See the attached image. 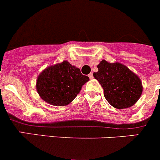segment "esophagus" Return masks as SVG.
<instances>
[{"mask_svg": "<svg viewBox=\"0 0 160 160\" xmlns=\"http://www.w3.org/2000/svg\"><path fill=\"white\" fill-rule=\"evenodd\" d=\"M88 77H89V78H90V79H93V74H92V73L91 72L90 74H89V75H88Z\"/></svg>", "mask_w": 160, "mask_h": 160, "instance_id": "34e87169", "label": "esophagus"}]
</instances>
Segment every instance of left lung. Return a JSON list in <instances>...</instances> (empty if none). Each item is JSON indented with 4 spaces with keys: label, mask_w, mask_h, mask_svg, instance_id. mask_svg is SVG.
I'll list each match as a JSON object with an SVG mask.
<instances>
[{
    "label": "left lung",
    "mask_w": 160,
    "mask_h": 160,
    "mask_svg": "<svg viewBox=\"0 0 160 160\" xmlns=\"http://www.w3.org/2000/svg\"><path fill=\"white\" fill-rule=\"evenodd\" d=\"M93 76L100 83L107 102L117 109L132 107L137 102L143 87L135 73L122 64L109 63L103 60Z\"/></svg>",
    "instance_id": "left-lung-1"
}]
</instances>
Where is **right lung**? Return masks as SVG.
<instances>
[{
	"label": "right lung",
	"instance_id": "right-lung-1",
	"mask_svg": "<svg viewBox=\"0 0 160 160\" xmlns=\"http://www.w3.org/2000/svg\"><path fill=\"white\" fill-rule=\"evenodd\" d=\"M89 77L67 61L46 68L37 79L36 89L43 100L53 106H66L77 94Z\"/></svg>",
	"mask_w": 160,
	"mask_h": 160
}]
</instances>
